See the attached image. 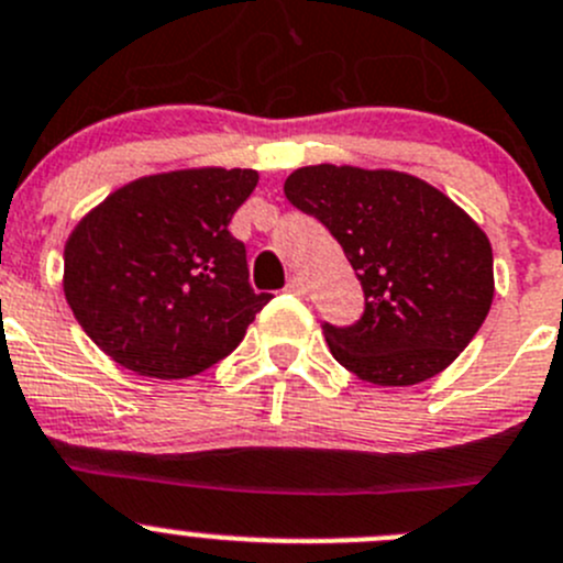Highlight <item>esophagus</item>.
Returning <instances> with one entry per match:
<instances>
[{
    "instance_id": "esophagus-1",
    "label": "esophagus",
    "mask_w": 563,
    "mask_h": 563,
    "mask_svg": "<svg viewBox=\"0 0 563 563\" xmlns=\"http://www.w3.org/2000/svg\"><path fill=\"white\" fill-rule=\"evenodd\" d=\"M287 290L296 292V296H303V292H307V287H303V278L298 276V273H292V276L287 278Z\"/></svg>"
}]
</instances>
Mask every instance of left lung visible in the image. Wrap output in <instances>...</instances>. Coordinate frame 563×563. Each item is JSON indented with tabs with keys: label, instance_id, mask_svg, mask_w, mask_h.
<instances>
[{
	"label": "left lung",
	"instance_id": "8db88e82",
	"mask_svg": "<svg viewBox=\"0 0 563 563\" xmlns=\"http://www.w3.org/2000/svg\"><path fill=\"white\" fill-rule=\"evenodd\" d=\"M285 196L334 234L365 290L356 323H323L345 371L411 387L478 334L495 298L492 245L445 192L404 170L323 163L292 170Z\"/></svg>",
	"mask_w": 563,
	"mask_h": 563
}]
</instances>
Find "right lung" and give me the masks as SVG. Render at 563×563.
Masks as SVG:
<instances>
[{"mask_svg": "<svg viewBox=\"0 0 563 563\" xmlns=\"http://www.w3.org/2000/svg\"><path fill=\"white\" fill-rule=\"evenodd\" d=\"M251 168L141 176L88 212L63 251V292L85 334L126 371L190 378L240 345L271 301L249 285L229 221L254 192Z\"/></svg>", "mask_w": 563, "mask_h": 563, "instance_id": "obj_1", "label": "right lung"}]
</instances>
